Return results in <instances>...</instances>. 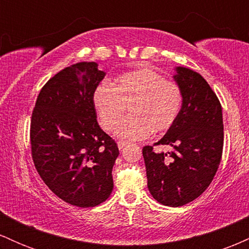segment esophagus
<instances>
[{"mask_svg": "<svg viewBox=\"0 0 249 249\" xmlns=\"http://www.w3.org/2000/svg\"><path fill=\"white\" fill-rule=\"evenodd\" d=\"M117 145H118V148L119 150H123L125 146L127 145V142H124V141H119L118 142H117Z\"/></svg>", "mask_w": 249, "mask_h": 249, "instance_id": "1", "label": "esophagus"}]
</instances>
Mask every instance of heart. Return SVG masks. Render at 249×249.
<instances>
[{
    "instance_id": "obj_1",
    "label": "heart",
    "mask_w": 249,
    "mask_h": 249,
    "mask_svg": "<svg viewBox=\"0 0 249 249\" xmlns=\"http://www.w3.org/2000/svg\"><path fill=\"white\" fill-rule=\"evenodd\" d=\"M131 101V116L120 122L124 104ZM181 103L179 85L150 68L122 73L112 84L101 83L92 93V104L102 126L111 131L119 121L117 136L132 141L146 138L153 130H168L178 118Z\"/></svg>"
}]
</instances>
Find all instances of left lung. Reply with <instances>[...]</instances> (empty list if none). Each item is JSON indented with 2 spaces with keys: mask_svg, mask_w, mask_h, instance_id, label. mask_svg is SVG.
Masks as SVG:
<instances>
[{
  "mask_svg": "<svg viewBox=\"0 0 249 249\" xmlns=\"http://www.w3.org/2000/svg\"><path fill=\"white\" fill-rule=\"evenodd\" d=\"M174 81L182 95L177 121L157 145H170L171 152L142 148L147 187L165 206L179 207L193 201L210 186L218 171L224 146V122L218 97L200 73L174 68Z\"/></svg>",
  "mask_w": 249,
  "mask_h": 249,
  "instance_id": "left-lung-1",
  "label": "left lung"
}]
</instances>
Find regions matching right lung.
<instances>
[{"label":"right lung","mask_w":249,"mask_h":249,"mask_svg":"<svg viewBox=\"0 0 249 249\" xmlns=\"http://www.w3.org/2000/svg\"><path fill=\"white\" fill-rule=\"evenodd\" d=\"M107 73L96 62H79L42 88L31 116L34 164L58 198L78 207H95L113 190L115 141L97 122L92 93Z\"/></svg>","instance_id":"right-lung-1"}]
</instances>
